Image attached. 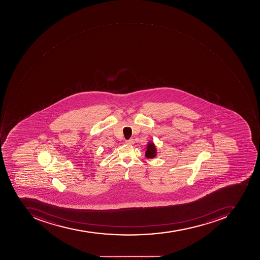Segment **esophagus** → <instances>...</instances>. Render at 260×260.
Instances as JSON below:
<instances>
[{
    "label": "esophagus",
    "mask_w": 260,
    "mask_h": 260,
    "mask_svg": "<svg viewBox=\"0 0 260 260\" xmlns=\"http://www.w3.org/2000/svg\"><path fill=\"white\" fill-rule=\"evenodd\" d=\"M125 143L127 144V145H134V144H135V140H128V141H126V142H125Z\"/></svg>",
    "instance_id": "esophagus-1"
}]
</instances>
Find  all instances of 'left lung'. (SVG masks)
Listing matches in <instances>:
<instances>
[{
	"label": "left lung",
	"instance_id": "1",
	"mask_svg": "<svg viewBox=\"0 0 260 260\" xmlns=\"http://www.w3.org/2000/svg\"><path fill=\"white\" fill-rule=\"evenodd\" d=\"M145 157L149 158V159L155 158L157 156V149H156V146L154 142H148L146 147H145Z\"/></svg>",
	"mask_w": 260,
	"mask_h": 260
}]
</instances>
